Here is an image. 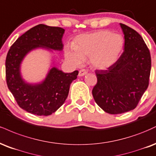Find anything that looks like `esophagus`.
<instances>
[{
	"mask_svg": "<svg viewBox=\"0 0 156 156\" xmlns=\"http://www.w3.org/2000/svg\"><path fill=\"white\" fill-rule=\"evenodd\" d=\"M87 74V71L85 70V69H81V70L79 71V76H85V75Z\"/></svg>",
	"mask_w": 156,
	"mask_h": 156,
	"instance_id": "34e87169",
	"label": "esophagus"
}]
</instances>
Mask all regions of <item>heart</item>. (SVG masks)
Instances as JSON below:
<instances>
[{
	"instance_id": "obj_1",
	"label": "heart",
	"mask_w": 156,
	"mask_h": 156,
	"mask_svg": "<svg viewBox=\"0 0 156 156\" xmlns=\"http://www.w3.org/2000/svg\"><path fill=\"white\" fill-rule=\"evenodd\" d=\"M125 39L120 34L100 30L81 35L66 51V58L75 65H80L89 58L93 67L104 69L112 66L123 50Z\"/></svg>"
}]
</instances>
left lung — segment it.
I'll return each mask as SVG.
<instances>
[{"label":"left lung","mask_w":156,"mask_h":156,"mask_svg":"<svg viewBox=\"0 0 156 156\" xmlns=\"http://www.w3.org/2000/svg\"><path fill=\"white\" fill-rule=\"evenodd\" d=\"M125 38L124 51L107 70H96L97 83L92 93L106 112L118 115L136 107L149 85L151 57L143 38L120 23Z\"/></svg>","instance_id":"1"}]
</instances>
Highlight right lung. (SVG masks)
Returning a JSON list of instances; mask_svg holds the SVG:
<instances>
[{"instance_id":"1","label":"right lung","mask_w":156,"mask_h":156,"mask_svg":"<svg viewBox=\"0 0 156 156\" xmlns=\"http://www.w3.org/2000/svg\"><path fill=\"white\" fill-rule=\"evenodd\" d=\"M64 31L61 27L40 24L20 36L7 53V86L20 107L27 112L39 116L52 115L65 102L71 83L77 77L78 71L64 73L52 67L43 82L33 85L24 81L20 74V64L33 49L41 47L62 50Z\"/></svg>"}]
</instances>
